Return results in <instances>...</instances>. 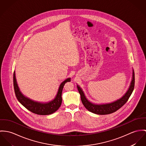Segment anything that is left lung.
<instances>
[{"label":"left lung","instance_id":"left-lung-1","mask_svg":"<svg viewBox=\"0 0 146 146\" xmlns=\"http://www.w3.org/2000/svg\"><path fill=\"white\" fill-rule=\"evenodd\" d=\"M134 70H133L132 80L131 81L129 88H128L127 92L124 94V95L120 99H118L114 102L105 104H95L91 102L85 96L84 92H83L81 87L78 85H77V87L78 92L81 95V101L82 102V104L89 111L98 115H106L115 112L120 108H121L128 101L129 98L133 91L134 88Z\"/></svg>","mask_w":146,"mask_h":146}]
</instances>
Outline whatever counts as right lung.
<instances>
[{"instance_id":"right-lung-1","label":"right lung","mask_w":146,"mask_h":146,"mask_svg":"<svg viewBox=\"0 0 146 146\" xmlns=\"http://www.w3.org/2000/svg\"><path fill=\"white\" fill-rule=\"evenodd\" d=\"M70 81V78H69L66 79L60 84L57 95L54 100L49 101V102L42 103L33 101L28 97H26L22 94L17 83L15 72H14L13 73V86L18 101L27 110L33 113L42 115H50L55 113L58 110L62 102V94L63 87L66 82Z\"/></svg>"}]
</instances>
